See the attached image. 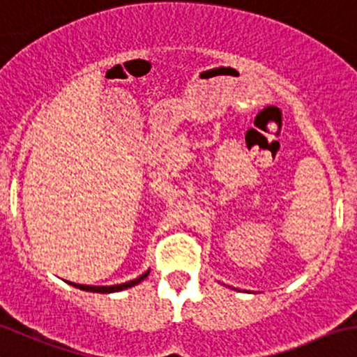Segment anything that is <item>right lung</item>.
Here are the masks:
<instances>
[{"label": "right lung", "instance_id": "right-lung-1", "mask_svg": "<svg viewBox=\"0 0 357 357\" xmlns=\"http://www.w3.org/2000/svg\"><path fill=\"white\" fill-rule=\"evenodd\" d=\"M146 275H148V272H146V274L139 275V278H137V279H134V281L123 282V284H116V286H83V284H73V282H71V284H73V286H76V288H79V289H85V291H94V293H113V291H122V289L132 288V286L139 284V282L143 281V279L146 278Z\"/></svg>", "mask_w": 357, "mask_h": 357}]
</instances>
